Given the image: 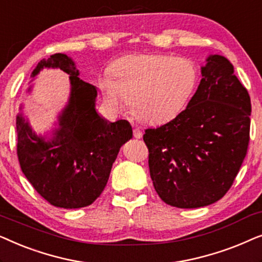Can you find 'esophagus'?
<instances>
[{
    "instance_id": "34e87169",
    "label": "esophagus",
    "mask_w": 262,
    "mask_h": 262,
    "mask_svg": "<svg viewBox=\"0 0 262 262\" xmlns=\"http://www.w3.org/2000/svg\"><path fill=\"white\" fill-rule=\"evenodd\" d=\"M134 136H135V138L141 139V138L143 137V132H142L141 128H139V127H135V128H134Z\"/></svg>"
}]
</instances>
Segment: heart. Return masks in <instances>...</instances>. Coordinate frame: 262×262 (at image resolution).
Returning <instances> with one entry per match:
<instances>
[{
  "mask_svg": "<svg viewBox=\"0 0 262 262\" xmlns=\"http://www.w3.org/2000/svg\"><path fill=\"white\" fill-rule=\"evenodd\" d=\"M99 87L105 105L118 112L131 103L137 119L149 124L177 117L194 92L198 69L187 58L167 55H139L117 60Z\"/></svg>",
  "mask_w": 262,
  "mask_h": 262,
  "instance_id": "obj_1",
  "label": "heart"
}]
</instances>
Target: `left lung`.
<instances>
[{
    "label": "left lung",
    "mask_w": 262,
    "mask_h": 262,
    "mask_svg": "<svg viewBox=\"0 0 262 262\" xmlns=\"http://www.w3.org/2000/svg\"><path fill=\"white\" fill-rule=\"evenodd\" d=\"M202 76L186 110L143 136L157 194L180 209L223 198L249 143L250 98L232 64L224 56L210 55Z\"/></svg>",
    "instance_id": "left-lung-1"
}]
</instances>
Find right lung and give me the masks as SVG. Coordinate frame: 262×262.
Listing matches in <instances>:
<instances>
[{"label": "right lung", "instance_id": "add662e5", "mask_svg": "<svg viewBox=\"0 0 262 262\" xmlns=\"http://www.w3.org/2000/svg\"><path fill=\"white\" fill-rule=\"evenodd\" d=\"M42 69H60L70 81L67 105L50 134L38 135L24 114L16 116L17 157L25 177L53 206L80 209L100 196L123 144L132 138L127 120L111 123L95 108L98 89L80 77L73 58L56 53L32 71L27 93Z\"/></svg>", "mask_w": 262, "mask_h": 262}]
</instances>
